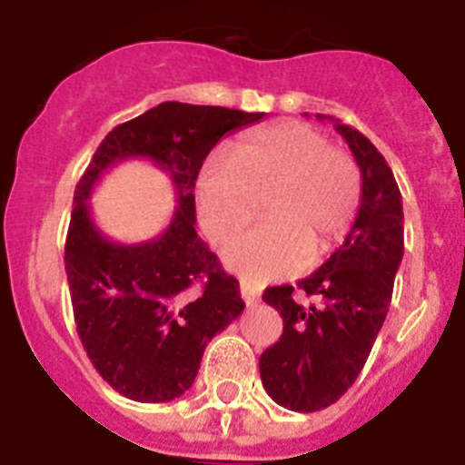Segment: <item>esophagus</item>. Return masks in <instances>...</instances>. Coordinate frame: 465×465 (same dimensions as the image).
Returning a JSON list of instances; mask_svg holds the SVG:
<instances>
[{"label":"esophagus","instance_id":"1","mask_svg":"<svg viewBox=\"0 0 465 465\" xmlns=\"http://www.w3.org/2000/svg\"><path fill=\"white\" fill-rule=\"evenodd\" d=\"M240 291H242V298H244L246 305H256L258 300H261V289H258V286H253V283L242 282Z\"/></svg>","mask_w":465,"mask_h":465}]
</instances>
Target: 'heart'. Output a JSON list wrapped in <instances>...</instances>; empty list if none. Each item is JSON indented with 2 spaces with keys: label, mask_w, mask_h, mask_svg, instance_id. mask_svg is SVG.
<instances>
[{
  "label": "heart",
  "mask_w": 465,
  "mask_h": 465,
  "mask_svg": "<svg viewBox=\"0 0 465 465\" xmlns=\"http://www.w3.org/2000/svg\"><path fill=\"white\" fill-rule=\"evenodd\" d=\"M195 197L200 223L219 244L256 216L262 200L265 223L223 252L228 268L261 283L295 274L347 235L361 204V172L319 130L283 121L246 134L232 155H209Z\"/></svg>",
  "instance_id": "heart-1"
}]
</instances>
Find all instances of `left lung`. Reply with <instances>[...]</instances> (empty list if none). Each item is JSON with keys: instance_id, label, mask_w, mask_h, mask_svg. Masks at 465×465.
<instances>
[{"instance_id": "1", "label": "left lung", "mask_w": 465, "mask_h": 465, "mask_svg": "<svg viewBox=\"0 0 465 465\" xmlns=\"http://www.w3.org/2000/svg\"><path fill=\"white\" fill-rule=\"evenodd\" d=\"M323 118V114H316ZM361 167V207L342 246L293 286H270L262 300L282 314L279 342L261 354V380L282 408L316 412L340 401L381 331L402 261V197L391 167L368 137L332 121Z\"/></svg>"}]
</instances>
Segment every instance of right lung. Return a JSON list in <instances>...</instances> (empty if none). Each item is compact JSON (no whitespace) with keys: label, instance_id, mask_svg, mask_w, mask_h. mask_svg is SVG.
<instances>
[{"label":"right lung","instance_id":"1","mask_svg":"<svg viewBox=\"0 0 465 465\" xmlns=\"http://www.w3.org/2000/svg\"><path fill=\"white\" fill-rule=\"evenodd\" d=\"M265 114L163 102L102 139L74 191L64 270L74 322L102 380L139 402H167L195 381L204 347L244 310L240 282L195 232V182L209 151ZM153 159L171 174L177 212L166 232L118 245L99 232L87 200L121 159Z\"/></svg>","mask_w":465,"mask_h":465}]
</instances>
